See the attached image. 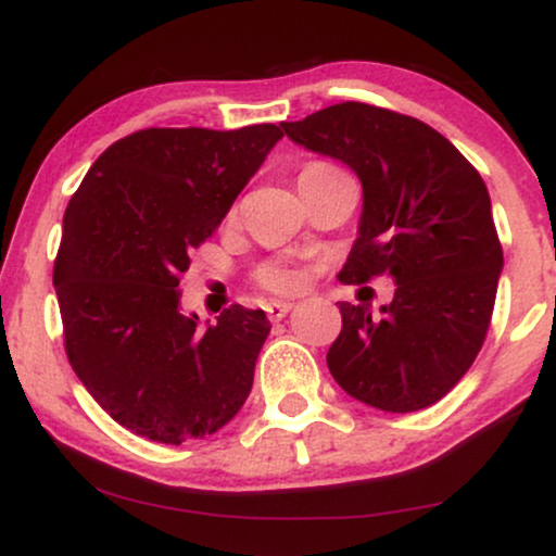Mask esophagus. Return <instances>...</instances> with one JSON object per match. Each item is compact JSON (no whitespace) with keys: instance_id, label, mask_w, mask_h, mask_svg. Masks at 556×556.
I'll list each match as a JSON object with an SVG mask.
<instances>
[{"instance_id":"34e87169","label":"esophagus","mask_w":556,"mask_h":556,"mask_svg":"<svg viewBox=\"0 0 556 556\" xmlns=\"http://www.w3.org/2000/svg\"><path fill=\"white\" fill-rule=\"evenodd\" d=\"M292 302H287V300H274V302H269V305H266V315H269L271 320H282L287 313L292 311Z\"/></svg>"}]
</instances>
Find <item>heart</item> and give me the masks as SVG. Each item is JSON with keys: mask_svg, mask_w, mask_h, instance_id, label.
<instances>
[{"mask_svg": "<svg viewBox=\"0 0 556 556\" xmlns=\"http://www.w3.org/2000/svg\"><path fill=\"white\" fill-rule=\"evenodd\" d=\"M256 282L271 292H287V290H294V287H298V274H294L292 269H287V266L264 264L256 274Z\"/></svg>", "mask_w": 556, "mask_h": 556, "instance_id": "b5f03b06", "label": "heart"}]
</instances>
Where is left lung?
<instances>
[{
	"label": "left lung",
	"instance_id": "left-lung-1",
	"mask_svg": "<svg viewBox=\"0 0 556 556\" xmlns=\"http://www.w3.org/2000/svg\"><path fill=\"white\" fill-rule=\"evenodd\" d=\"M282 130L307 151L343 161L362 181L359 238L341 282L395 279L379 318L367 305L341 302L330 375L379 410L439 403L480 354L503 269L480 172L431 125L375 104H330Z\"/></svg>",
	"mask_w": 556,
	"mask_h": 556
}]
</instances>
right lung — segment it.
I'll use <instances>...</instances> for the list:
<instances>
[{
	"mask_svg": "<svg viewBox=\"0 0 556 556\" xmlns=\"http://www.w3.org/2000/svg\"><path fill=\"white\" fill-rule=\"evenodd\" d=\"M285 132L146 128L91 164L63 215L53 285L63 346L89 395L161 444L205 439L241 410L271 323L230 305L200 328L179 307L189 251L223 217Z\"/></svg>",
	"mask_w": 556,
	"mask_h": 556,
	"instance_id": "right-lung-1",
	"label": "right lung"
}]
</instances>
